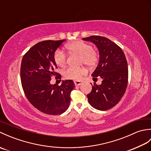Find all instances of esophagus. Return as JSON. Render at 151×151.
<instances>
[{"mask_svg":"<svg viewBox=\"0 0 151 151\" xmlns=\"http://www.w3.org/2000/svg\"><path fill=\"white\" fill-rule=\"evenodd\" d=\"M74 83H75V86H80L82 84V82L79 81H74Z\"/></svg>","mask_w":151,"mask_h":151,"instance_id":"1","label":"esophagus"}]
</instances>
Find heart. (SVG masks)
<instances>
[{
  "label": "heart",
  "instance_id": "heart-1",
  "mask_svg": "<svg viewBox=\"0 0 151 151\" xmlns=\"http://www.w3.org/2000/svg\"><path fill=\"white\" fill-rule=\"evenodd\" d=\"M70 54L80 55V63L84 64L89 68L95 67L99 62L98 52L93 49L91 44L82 40H76L69 43L65 46ZM54 60L56 65L63 67L66 64V56L62 50H58L54 54ZM87 73L85 67H67L63 71V76L65 78L78 81L83 75Z\"/></svg>",
  "mask_w": 151,
  "mask_h": 151
}]
</instances>
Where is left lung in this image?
Returning a JSON list of instances; mask_svg holds the SVG:
<instances>
[{
	"label": "left lung",
	"instance_id": "1",
	"mask_svg": "<svg viewBox=\"0 0 151 151\" xmlns=\"http://www.w3.org/2000/svg\"><path fill=\"white\" fill-rule=\"evenodd\" d=\"M97 47L100 58L97 67L91 76L93 80L101 77L102 84L94 82L87 97L91 106L99 110H107L114 107L123 97L127 88L129 70L123 50L108 38L91 36L83 38Z\"/></svg>",
	"mask_w": 151,
	"mask_h": 151
}]
</instances>
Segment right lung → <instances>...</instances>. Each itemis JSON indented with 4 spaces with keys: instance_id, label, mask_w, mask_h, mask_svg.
Instances as JSON below:
<instances>
[{
    "instance_id": "add662e5",
    "label": "right lung",
    "mask_w": 151,
    "mask_h": 151,
    "mask_svg": "<svg viewBox=\"0 0 151 151\" xmlns=\"http://www.w3.org/2000/svg\"><path fill=\"white\" fill-rule=\"evenodd\" d=\"M65 41H41L31 47L22 59L21 81L24 95L33 106L48 115H60L67 110L70 92L75 87L72 80H65L60 86L50 84L52 76L61 79L60 74L56 72L54 54Z\"/></svg>"
}]
</instances>
